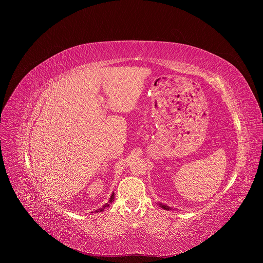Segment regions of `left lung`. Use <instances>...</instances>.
<instances>
[{"label": "left lung", "mask_w": 263, "mask_h": 263, "mask_svg": "<svg viewBox=\"0 0 263 263\" xmlns=\"http://www.w3.org/2000/svg\"><path fill=\"white\" fill-rule=\"evenodd\" d=\"M159 206H160L161 208H163L164 210H172V209H173L172 207H170V206H167V205H164V204H162V203H159Z\"/></svg>", "instance_id": "obj_1"}]
</instances>
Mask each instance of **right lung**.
<instances>
[{
	"mask_svg": "<svg viewBox=\"0 0 263 263\" xmlns=\"http://www.w3.org/2000/svg\"><path fill=\"white\" fill-rule=\"evenodd\" d=\"M114 199H115V194H112V195H111V197H110V199H109V201H108V203H106V204H105L103 207H101L100 209L96 210V212H99V211L101 212V211H103L106 207H108V206H109V204H110V203H112V201H114Z\"/></svg>",
	"mask_w": 263,
	"mask_h": 263,
	"instance_id": "obj_1",
	"label": "right lung"
}]
</instances>
